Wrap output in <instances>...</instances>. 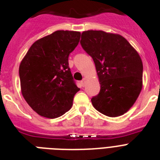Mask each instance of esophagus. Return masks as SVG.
<instances>
[{"mask_svg": "<svg viewBox=\"0 0 160 160\" xmlns=\"http://www.w3.org/2000/svg\"><path fill=\"white\" fill-rule=\"evenodd\" d=\"M81 82H82V87H85L86 84H87V78H83L82 81Z\"/></svg>", "mask_w": 160, "mask_h": 160, "instance_id": "1", "label": "esophagus"}]
</instances>
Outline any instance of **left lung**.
Segmentation results:
<instances>
[{
  "label": "left lung",
  "mask_w": 160,
  "mask_h": 160,
  "mask_svg": "<svg viewBox=\"0 0 160 160\" xmlns=\"http://www.w3.org/2000/svg\"><path fill=\"white\" fill-rule=\"evenodd\" d=\"M82 47L94 60L100 92L94 108L109 117L122 115L134 105L142 87L140 56L127 39L102 30L82 32Z\"/></svg>",
  "instance_id": "obj_1"
}]
</instances>
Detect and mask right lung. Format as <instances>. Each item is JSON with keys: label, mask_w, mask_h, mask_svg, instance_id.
<instances>
[{"label": "right lung", "mask_w": 160, "mask_h": 160, "mask_svg": "<svg viewBox=\"0 0 160 160\" xmlns=\"http://www.w3.org/2000/svg\"><path fill=\"white\" fill-rule=\"evenodd\" d=\"M81 32L58 30L32 44L21 62V90L39 115L55 118L67 112L80 89L73 81L68 58Z\"/></svg>", "instance_id": "add662e5"}]
</instances>
